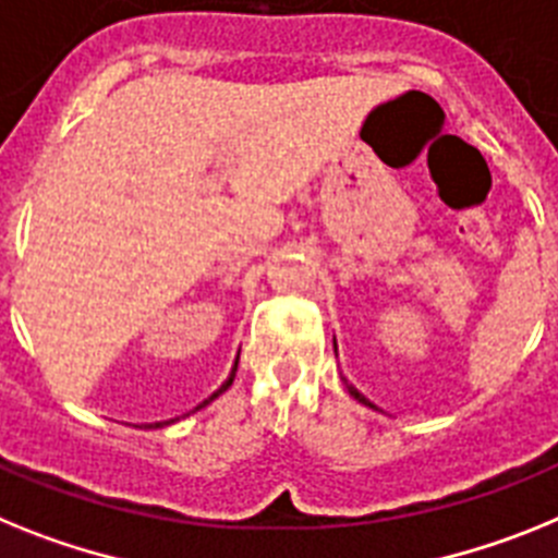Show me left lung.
<instances>
[{
  "label": "left lung",
  "instance_id": "8db88e82",
  "mask_svg": "<svg viewBox=\"0 0 558 558\" xmlns=\"http://www.w3.org/2000/svg\"><path fill=\"white\" fill-rule=\"evenodd\" d=\"M333 351H337V342H333ZM345 387H348V393H351L353 399L360 401V404H365V407H373V410H376V404H371V401H367L365 396H362L360 390H356V387H353V385H348V381H345Z\"/></svg>",
  "mask_w": 558,
  "mask_h": 558
}]
</instances>
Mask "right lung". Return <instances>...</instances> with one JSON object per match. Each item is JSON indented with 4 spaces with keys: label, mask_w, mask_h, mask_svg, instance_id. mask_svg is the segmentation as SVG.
<instances>
[{
    "label": "right lung",
    "mask_w": 558,
    "mask_h": 558,
    "mask_svg": "<svg viewBox=\"0 0 558 558\" xmlns=\"http://www.w3.org/2000/svg\"><path fill=\"white\" fill-rule=\"evenodd\" d=\"M235 371H239V360H235V365H232V371H230V376H227V379H225V385H221V387H219V390H216V393H213V396H207V399H205V401H202V404H198V407H196V410H202V407H207V404H210V401H213V399H219V396H221V393H225L227 387H230V385H232V379H235ZM171 421H173V418H171ZM171 421H165V424H171ZM157 426H162V424H157Z\"/></svg>",
    "instance_id": "add662e5"
}]
</instances>
